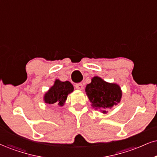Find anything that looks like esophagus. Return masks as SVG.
<instances>
[{
  "label": "esophagus",
  "instance_id": "obj_1",
  "mask_svg": "<svg viewBox=\"0 0 157 157\" xmlns=\"http://www.w3.org/2000/svg\"><path fill=\"white\" fill-rule=\"evenodd\" d=\"M75 87L77 89V90H83V84H76L75 85Z\"/></svg>",
  "mask_w": 157,
  "mask_h": 157
}]
</instances>
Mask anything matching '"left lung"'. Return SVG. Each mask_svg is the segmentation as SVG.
Here are the masks:
<instances>
[{
  "mask_svg": "<svg viewBox=\"0 0 157 157\" xmlns=\"http://www.w3.org/2000/svg\"><path fill=\"white\" fill-rule=\"evenodd\" d=\"M85 91L91 105L103 113H107L108 108L119 103L122 95L119 85L106 82L98 76L92 78V82L86 85Z\"/></svg>",
  "mask_w": 157,
  "mask_h": 157,
  "instance_id": "obj_1",
  "label": "left lung"
}]
</instances>
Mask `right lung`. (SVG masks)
<instances>
[{
    "label": "right lung",
    "mask_w": 157,
    "mask_h": 157,
    "mask_svg": "<svg viewBox=\"0 0 157 157\" xmlns=\"http://www.w3.org/2000/svg\"><path fill=\"white\" fill-rule=\"evenodd\" d=\"M73 91V86L68 81L61 82L56 79L55 84L44 94V100L46 103H57L63 106L66 101L67 95Z\"/></svg>",
    "instance_id": "obj_1"
}]
</instances>
